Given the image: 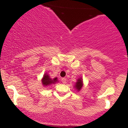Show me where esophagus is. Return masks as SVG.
Listing matches in <instances>:
<instances>
[{"instance_id":"esophagus-1","label":"esophagus","mask_w":128,"mask_h":128,"mask_svg":"<svg viewBox=\"0 0 128 128\" xmlns=\"http://www.w3.org/2000/svg\"><path fill=\"white\" fill-rule=\"evenodd\" d=\"M61 81H62V82L63 84H66V81H67V79H66L65 78H63L61 79Z\"/></svg>"}]
</instances>
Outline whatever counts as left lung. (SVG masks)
Here are the masks:
<instances>
[{"label":"left lung","instance_id":"8db88e82","mask_svg":"<svg viewBox=\"0 0 128 128\" xmlns=\"http://www.w3.org/2000/svg\"><path fill=\"white\" fill-rule=\"evenodd\" d=\"M82 86L83 85H82V79L81 78L79 79L78 80H77V82L76 83L75 88L78 90L79 91L80 89H81Z\"/></svg>","mask_w":128,"mask_h":128}]
</instances>
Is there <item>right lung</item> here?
Returning a JSON list of instances; mask_svg holds the SVG:
<instances>
[{
    "instance_id": "obj_1",
    "label": "right lung",
    "mask_w": 128,
    "mask_h": 128,
    "mask_svg": "<svg viewBox=\"0 0 128 128\" xmlns=\"http://www.w3.org/2000/svg\"><path fill=\"white\" fill-rule=\"evenodd\" d=\"M56 82H57V78L51 79L49 78V76L48 74H45L43 76V78L42 79V83L44 85V86H50L52 84H55Z\"/></svg>"
}]
</instances>
